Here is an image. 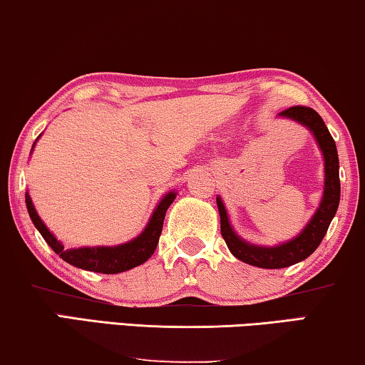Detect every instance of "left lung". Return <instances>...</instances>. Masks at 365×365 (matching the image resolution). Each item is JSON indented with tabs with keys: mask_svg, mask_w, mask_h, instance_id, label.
I'll return each instance as SVG.
<instances>
[{
	"mask_svg": "<svg viewBox=\"0 0 365 365\" xmlns=\"http://www.w3.org/2000/svg\"><path fill=\"white\" fill-rule=\"evenodd\" d=\"M282 117H288L299 121L308 126L313 131L316 141L323 151L324 156V195L321 200L319 209L316 210L313 219L306 229L301 232L298 237L293 240L287 242V244L278 247H258L250 245L247 242L240 240L239 237L234 234L232 227L227 219V212L224 204H222L220 197H217V207L220 214V234L224 237L229 250L234 253V257L239 260L248 263V265L260 267V268H284L289 265H294L304 258H308L316 248L319 247L321 240L324 239L327 229L332 217L336 215L337 205H339L341 197V182H339V158H337L336 143L332 136L324 125L323 118L316 110L309 107H303V105H297V107H289L283 110Z\"/></svg>",
	"mask_w": 365,
	"mask_h": 365,
	"instance_id": "8db88e82",
	"label": "left lung"
}]
</instances>
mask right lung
Wrapping results in <instances>:
<instances>
[{"instance_id": "1", "label": "right lung", "mask_w": 365, "mask_h": 365, "mask_svg": "<svg viewBox=\"0 0 365 365\" xmlns=\"http://www.w3.org/2000/svg\"><path fill=\"white\" fill-rule=\"evenodd\" d=\"M174 197H176L174 192L166 194L165 197H163L160 205H158L155 212H153V217L150 220V224L146 225L143 234L136 237L135 240L128 242V244L118 247L71 248V250H64V245H62L61 242L47 230V227L42 224L33 202H31L29 194H26V205H28L29 217L34 222L36 229L41 232L44 240L62 260L71 263V265L77 268H82V270L112 274L138 267L155 253L158 240H160V235L163 232V222H165L166 210L173 204Z\"/></svg>"}]
</instances>
